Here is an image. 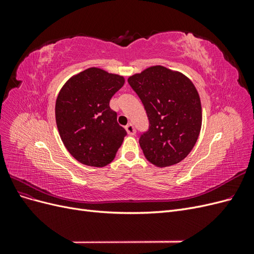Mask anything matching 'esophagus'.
<instances>
[{
	"label": "esophagus",
	"instance_id": "esophagus-1",
	"mask_svg": "<svg viewBox=\"0 0 254 254\" xmlns=\"http://www.w3.org/2000/svg\"><path fill=\"white\" fill-rule=\"evenodd\" d=\"M125 129H126V131H127L128 134H130V135H134L135 134V128H134V126L132 124H128L125 127Z\"/></svg>",
	"mask_w": 254,
	"mask_h": 254
}]
</instances>
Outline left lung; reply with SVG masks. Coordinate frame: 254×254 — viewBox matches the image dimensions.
I'll return each mask as SVG.
<instances>
[{"label":"left lung","instance_id":"8db88e82","mask_svg":"<svg viewBox=\"0 0 254 254\" xmlns=\"http://www.w3.org/2000/svg\"><path fill=\"white\" fill-rule=\"evenodd\" d=\"M148 119L140 146L150 163L166 167L179 163L197 142L202 113L198 92L188 77L156 65L128 78Z\"/></svg>","mask_w":254,"mask_h":254}]
</instances>
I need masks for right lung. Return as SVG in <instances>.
<instances>
[{
  "instance_id": "obj_1",
  "label": "right lung",
  "mask_w": 254,
  "mask_h": 254,
  "mask_svg": "<svg viewBox=\"0 0 254 254\" xmlns=\"http://www.w3.org/2000/svg\"><path fill=\"white\" fill-rule=\"evenodd\" d=\"M124 82L122 76L90 67L60 90L55 107L58 131L68 152L80 163L103 167L117 155L127 132L109 103Z\"/></svg>"
}]
</instances>
